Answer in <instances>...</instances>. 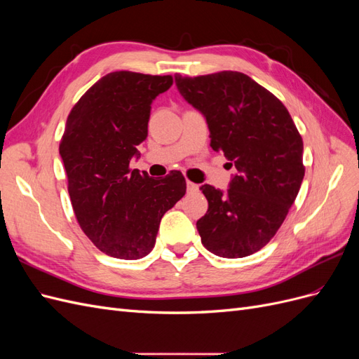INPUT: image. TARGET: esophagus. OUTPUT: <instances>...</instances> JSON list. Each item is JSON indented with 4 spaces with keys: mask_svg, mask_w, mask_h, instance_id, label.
Here are the masks:
<instances>
[{
    "mask_svg": "<svg viewBox=\"0 0 359 359\" xmlns=\"http://www.w3.org/2000/svg\"><path fill=\"white\" fill-rule=\"evenodd\" d=\"M187 191L189 193H196V191H199V186H198V184L191 182V181H187Z\"/></svg>",
    "mask_w": 359,
    "mask_h": 359,
    "instance_id": "obj_1",
    "label": "esophagus"
}]
</instances>
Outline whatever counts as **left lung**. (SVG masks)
<instances>
[{"label":"left lung","instance_id":"8db88e82","mask_svg":"<svg viewBox=\"0 0 359 359\" xmlns=\"http://www.w3.org/2000/svg\"><path fill=\"white\" fill-rule=\"evenodd\" d=\"M175 83L205 115L212 149L236 168L227 191L202 186L208 201L196 223L202 244L222 257L253 255L277 233L297 199L306 172L302 137L286 106L244 73L175 74Z\"/></svg>","mask_w":359,"mask_h":359}]
</instances>
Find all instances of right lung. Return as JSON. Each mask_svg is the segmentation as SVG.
<instances>
[{
	"label": "right lung",
	"mask_w": 359,
	"mask_h": 359,
	"mask_svg": "<svg viewBox=\"0 0 359 359\" xmlns=\"http://www.w3.org/2000/svg\"><path fill=\"white\" fill-rule=\"evenodd\" d=\"M172 83L170 74L112 72L67 116L60 156L73 211L83 233L107 256H147L163 214L186 194L180 170L154 180L130 169L136 147L148 136L151 103Z\"/></svg>",
	"instance_id": "1"
}]
</instances>
